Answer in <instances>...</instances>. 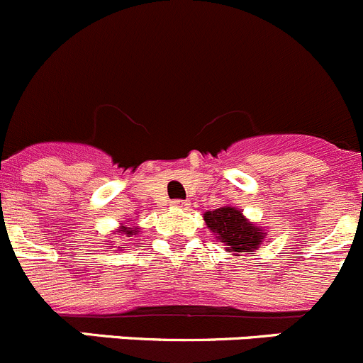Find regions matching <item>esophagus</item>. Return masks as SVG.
<instances>
[{"label":"esophagus","mask_w":363,"mask_h":363,"mask_svg":"<svg viewBox=\"0 0 363 363\" xmlns=\"http://www.w3.org/2000/svg\"><path fill=\"white\" fill-rule=\"evenodd\" d=\"M171 206L177 208V210H186V208L190 206V203H189V201H180V199H177V201H171Z\"/></svg>","instance_id":"1"}]
</instances>
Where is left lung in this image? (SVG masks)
Here are the masks:
<instances>
[{
    "label": "left lung",
    "mask_w": 363,
    "mask_h": 363,
    "mask_svg": "<svg viewBox=\"0 0 363 363\" xmlns=\"http://www.w3.org/2000/svg\"><path fill=\"white\" fill-rule=\"evenodd\" d=\"M203 218L215 238L224 245L225 252L233 256L256 252L267 238V229L249 220L243 211L233 204H224L217 210L204 211Z\"/></svg>",
    "instance_id": "obj_1"
}]
</instances>
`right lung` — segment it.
<instances>
[{
  "label": "right lung",
  "mask_w": 363,
  "mask_h": 363,
  "mask_svg": "<svg viewBox=\"0 0 363 363\" xmlns=\"http://www.w3.org/2000/svg\"><path fill=\"white\" fill-rule=\"evenodd\" d=\"M113 235H120V238H128V236H138V235H141V228H127V225H120V228H118V229H114ZM111 238H113V236H111ZM114 243H116V242H109V243H107V245L114 247ZM116 249L118 250H123L125 245L123 247H116Z\"/></svg>",
  "instance_id": "right-lung-1"
}]
</instances>
